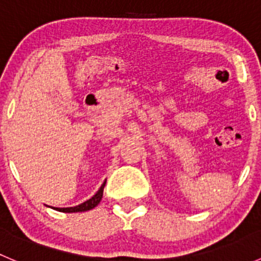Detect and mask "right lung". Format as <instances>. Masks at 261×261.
Returning a JSON list of instances; mask_svg holds the SVG:
<instances>
[{
  "label": "right lung",
  "instance_id": "1",
  "mask_svg": "<svg viewBox=\"0 0 261 261\" xmlns=\"http://www.w3.org/2000/svg\"><path fill=\"white\" fill-rule=\"evenodd\" d=\"M105 186H106V180L103 181V184L101 186V188L97 191V193L94 194L92 198H89L88 201L83 202V203L78 204V206L75 207H67V208H58V207H53L54 210H57V211L59 212H65V213H73V212H86V211H89V210L94 208V207L97 206V204L101 202L102 199V196H103V188Z\"/></svg>",
  "mask_w": 261,
  "mask_h": 261
}]
</instances>
